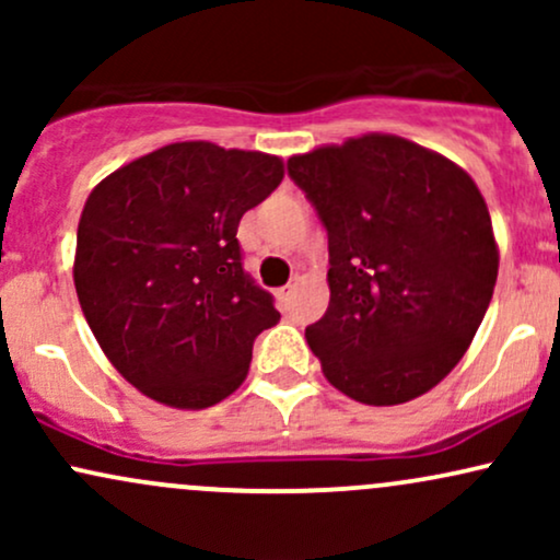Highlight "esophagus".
Masks as SVG:
<instances>
[{
	"label": "esophagus",
	"instance_id": "34e87169",
	"mask_svg": "<svg viewBox=\"0 0 560 560\" xmlns=\"http://www.w3.org/2000/svg\"><path fill=\"white\" fill-rule=\"evenodd\" d=\"M294 289H298V284H287V287H281L279 292H276V298H279V302H284V305H289V300H292Z\"/></svg>",
	"mask_w": 560,
	"mask_h": 560
}]
</instances>
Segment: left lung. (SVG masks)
Listing matches in <instances>:
<instances>
[{
	"instance_id": "obj_1",
	"label": "left lung",
	"mask_w": 560,
	"mask_h": 560,
	"mask_svg": "<svg viewBox=\"0 0 560 560\" xmlns=\"http://www.w3.org/2000/svg\"><path fill=\"white\" fill-rule=\"evenodd\" d=\"M289 176L329 234V307L305 329L324 376L365 405H400L458 365L498 281L474 178L395 133L292 155Z\"/></svg>"
}]
</instances>
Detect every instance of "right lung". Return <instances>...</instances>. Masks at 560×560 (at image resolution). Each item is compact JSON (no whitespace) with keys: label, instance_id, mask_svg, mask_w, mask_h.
<instances>
[{"label":"right lung","instance_id":"right-lung-1","mask_svg":"<svg viewBox=\"0 0 560 560\" xmlns=\"http://www.w3.org/2000/svg\"><path fill=\"white\" fill-rule=\"evenodd\" d=\"M284 178L281 158L176 141L102 178L79 221L73 281L118 374L182 410L247 378L253 342L279 324L242 268V215Z\"/></svg>","mask_w":560,"mask_h":560}]
</instances>
